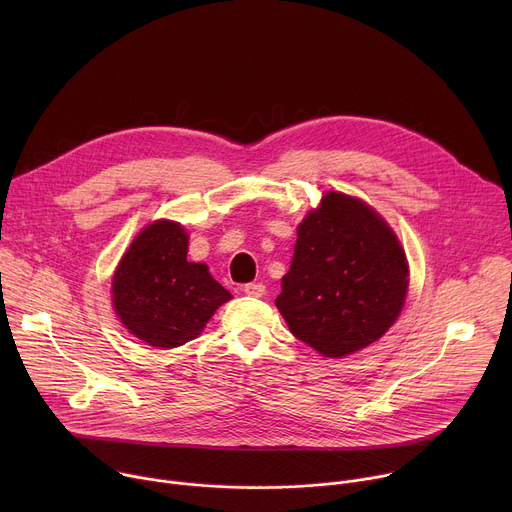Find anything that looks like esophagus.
Wrapping results in <instances>:
<instances>
[{
    "instance_id": "1",
    "label": "esophagus",
    "mask_w": 512,
    "mask_h": 512,
    "mask_svg": "<svg viewBox=\"0 0 512 512\" xmlns=\"http://www.w3.org/2000/svg\"><path fill=\"white\" fill-rule=\"evenodd\" d=\"M243 291L247 296H251V298H261L263 294H265V285L263 283H245L243 285Z\"/></svg>"
}]
</instances>
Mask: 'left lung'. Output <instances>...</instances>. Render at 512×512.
I'll return each instance as SVG.
<instances>
[{
	"instance_id": "1",
	"label": "left lung",
	"mask_w": 512,
	"mask_h": 512,
	"mask_svg": "<svg viewBox=\"0 0 512 512\" xmlns=\"http://www.w3.org/2000/svg\"><path fill=\"white\" fill-rule=\"evenodd\" d=\"M407 285V257L391 227L362 200L326 192L298 227L275 306L291 334L340 358L395 324Z\"/></svg>"
}]
</instances>
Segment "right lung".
I'll return each instance as SVG.
<instances>
[{"label": "right lung", "instance_id": "obj_1", "mask_svg": "<svg viewBox=\"0 0 512 512\" xmlns=\"http://www.w3.org/2000/svg\"><path fill=\"white\" fill-rule=\"evenodd\" d=\"M186 253L184 227L156 221L133 239L115 269L113 308L121 324L150 346L176 348L194 340L216 308L233 298Z\"/></svg>", "mask_w": 512, "mask_h": 512}]
</instances>
